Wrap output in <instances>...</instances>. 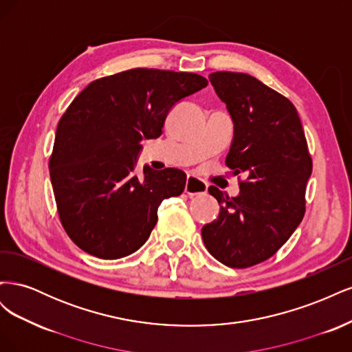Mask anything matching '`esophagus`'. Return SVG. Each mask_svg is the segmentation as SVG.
Masks as SVG:
<instances>
[{
    "label": "esophagus",
    "instance_id": "34e87169",
    "mask_svg": "<svg viewBox=\"0 0 352 352\" xmlns=\"http://www.w3.org/2000/svg\"><path fill=\"white\" fill-rule=\"evenodd\" d=\"M185 192L189 197H197V195H204L207 194V184L202 182L201 179L188 175L186 177V185H185Z\"/></svg>",
    "mask_w": 352,
    "mask_h": 352
}]
</instances>
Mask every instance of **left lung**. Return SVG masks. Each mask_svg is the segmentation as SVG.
I'll list each match as a JSON object with an SVG mask.
<instances>
[{
	"mask_svg": "<svg viewBox=\"0 0 352 352\" xmlns=\"http://www.w3.org/2000/svg\"><path fill=\"white\" fill-rule=\"evenodd\" d=\"M208 79L233 120L226 166L245 180L238 197L208 188L220 212L201 235L216 260L247 269L278 252L301 223L313 162L300 116L282 94L247 73L214 72Z\"/></svg>",
	"mask_w": 352,
	"mask_h": 352,
	"instance_id": "8db88e82",
	"label": "left lung"
}]
</instances>
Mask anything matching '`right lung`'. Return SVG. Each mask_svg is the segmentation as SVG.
Returning a JSON list of instances; mask_svg holds the SVG:
<instances>
[{"label":"right lung","mask_w":352,"mask_h":352,"mask_svg":"<svg viewBox=\"0 0 352 352\" xmlns=\"http://www.w3.org/2000/svg\"><path fill=\"white\" fill-rule=\"evenodd\" d=\"M208 85L195 73L131 69L91 82L57 126L50 176L60 221L80 250L102 260L140 250L162 201L184 192L179 168L135 172L173 105Z\"/></svg>","instance_id":"obj_1"}]
</instances>
